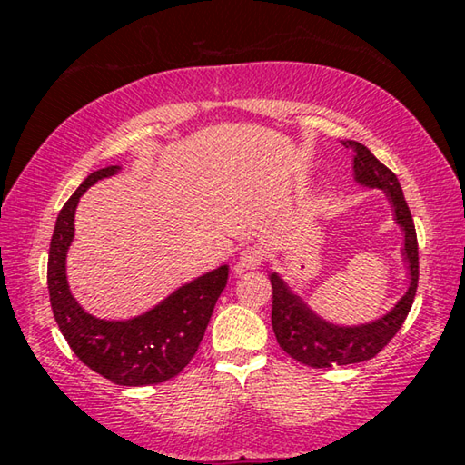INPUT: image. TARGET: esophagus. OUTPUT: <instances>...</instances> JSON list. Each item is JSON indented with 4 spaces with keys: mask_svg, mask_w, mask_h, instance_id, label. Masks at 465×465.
Wrapping results in <instances>:
<instances>
[{
    "mask_svg": "<svg viewBox=\"0 0 465 465\" xmlns=\"http://www.w3.org/2000/svg\"><path fill=\"white\" fill-rule=\"evenodd\" d=\"M261 264H262V252L258 248H246V250H242L238 264H235V271L238 272L256 271V269H261Z\"/></svg>",
    "mask_w": 465,
    "mask_h": 465,
    "instance_id": "1",
    "label": "esophagus"
}]
</instances>
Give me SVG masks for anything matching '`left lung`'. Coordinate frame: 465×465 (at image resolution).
I'll list each match as a JSON object with an SVG mask.
<instances>
[{
    "mask_svg": "<svg viewBox=\"0 0 465 465\" xmlns=\"http://www.w3.org/2000/svg\"><path fill=\"white\" fill-rule=\"evenodd\" d=\"M352 149V172L355 183L363 188H380L393 211V223L404 235L402 262L406 264L408 289L383 316L363 324H334L313 312L303 297L281 277L271 272L272 285V330L277 342L287 355L303 365L324 369L332 365H352L375 357L388 344L412 308L416 285H419V243L414 222L408 209L396 174L388 170L365 145L357 141H342Z\"/></svg>",
    "mask_w": 465,
    "mask_h": 465,
    "instance_id": "8db88e82",
    "label": "left lung"
}]
</instances>
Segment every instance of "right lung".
<instances>
[{
  "label": "right lung",
  "instance_id": "1",
  "mask_svg": "<svg viewBox=\"0 0 465 465\" xmlns=\"http://www.w3.org/2000/svg\"><path fill=\"white\" fill-rule=\"evenodd\" d=\"M121 170V166H108L92 172L63 204L51 238L46 282L54 320L77 359L113 383L135 388L168 381L191 363L217 299L227 285L230 266L222 264L184 282L152 310L129 320H104L85 312L67 281V252L75 235V209L90 186Z\"/></svg>",
  "mask_w": 465,
  "mask_h": 465
}]
</instances>
